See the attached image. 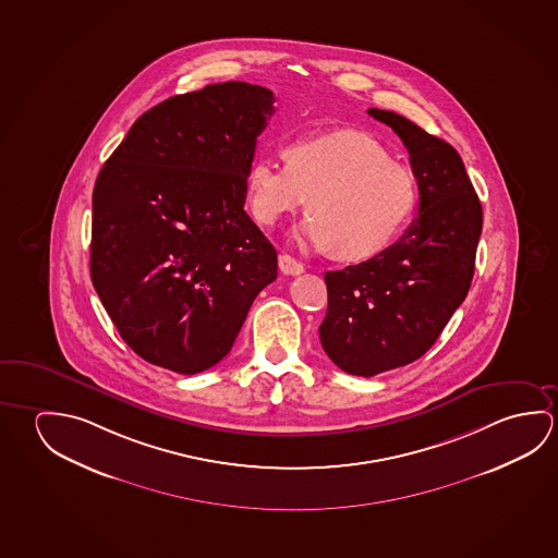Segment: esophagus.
<instances>
[{"instance_id":"1","label":"esophagus","mask_w":558,"mask_h":558,"mask_svg":"<svg viewBox=\"0 0 558 558\" xmlns=\"http://www.w3.org/2000/svg\"><path fill=\"white\" fill-rule=\"evenodd\" d=\"M278 266H280V270H282L283 275L298 276L303 272L302 263H298V260L290 255L278 256Z\"/></svg>"}]
</instances>
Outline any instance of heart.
<instances>
[{
	"mask_svg": "<svg viewBox=\"0 0 558 558\" xmlns=\"http://www.w3.org/2000/svg\"><path fill=\"white\" fill-rule=\"evenodd\" d=\"M288 163L263 156L251 165L248 196L256 220L272 226L302 208L311 214L300 238L338 258L366 260L389 247L416 206L409 169L395 163L375 137L337 130L300 137Z\"/></svg>",
	"mask_w": 558,
	"mask_h": 558,
	"instance_id": "obj_1",
	"label": "heart"
}]
</instances>
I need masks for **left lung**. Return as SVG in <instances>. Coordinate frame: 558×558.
I'll use <instances>...</instances> for the list:
<instances>
[{"mask_svg": "<svg viewBox=\"0 0 558 558\" xmlns=\"http://www.w3.org/2000/svg\"><path fill=\"white\" fill-rule=\"evenodd\" d=\"M367 112L401 137L421 194L418 216L397 243L325 275L323 350L342 372L372 377L426 354L465 300L483 206L456 147L391 110Z\"/></svg>", "mask_w": 558, "mask_h": 558, "instance_id": "obj_1", "label": "left lung"}]
</instances>
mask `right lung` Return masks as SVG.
Masks as SVG:
<instances>
[{
  "label": "right lung",
  "mask_w": 558,
  "mask_h": 558,
  "mask_svg": "<svg viewBox=\"0 0 558 558\" xmlns=\"http://www.w3.org/2000/svg\"><path fill=\"white\" fill-rule=\"evenodd\" d=\"M272 112L266 87L206 85L144 112L102 165L93 286L122 340L154 366H216L276 280V248L243 210Z\"/></svg>",
  "instance_id": "right-lung-1"
}]
</instances>
